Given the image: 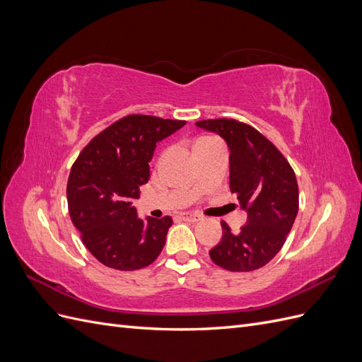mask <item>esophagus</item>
Listing matches in <instances>:
<instances>
[{"label":"esophagus","mask_w":362,"mask_h":362,"mask_svg":"<svg viewBox=\"0 0 362 362\" xmlns=\"http://www.w3.org/2000/svg\"><path fill=\"white\" fill-rule=\"evenodd\" d=\"M180 217L182 218V221H185V222H192V223H194V222H199L201 218H202L199 214H196V213H189V211L180 213Z\"/></svg>","instance_id":"esophagus-1"}]
</instances>
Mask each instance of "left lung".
Returning a JSON list of instances; mask_svg holds the SVG:
<instances>
[{
	"instance_id": "8db88e82",
	"label": "left lung",
	"mask_w": 362,
	"mask_h": 362,
	"mask_svg": "<svg viewBox=\"0 0 362 362\" xmlns=\"http://www.w3.org/2000/svg\"><path fill=\"white\" fill-rule=\"evenodd\" d=\"M196 125L226 141L229 189L247 213L238 233L222 222V240L210 250V258L229 272L261 269L281 250L298 216L296 175L276 146L250 125L234 119L199 120Z\"/></svg>"
}]
</instances>
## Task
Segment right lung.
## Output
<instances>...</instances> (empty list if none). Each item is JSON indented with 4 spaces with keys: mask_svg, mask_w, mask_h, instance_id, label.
<instances>
[{
    "mask_svg": "<svg viewBox=\"0 0 362 362\" xmlns=\"http://www.w3.org/2000/svg\"><path fill=\"white\" fill-rule=\"evenodd\" d=\"M184 125L185 120L125 116L93 137L74 163L66 189L71 221L104 266L144 269L163 250L172 217L140 218L133 201L149 180L158 141Z\"/></svg>",
    "mask_w": 362,
    "mask_h": 362,
    "instance_id": "right-lung-1",
    "label": "right lung"
}]
</instances>
